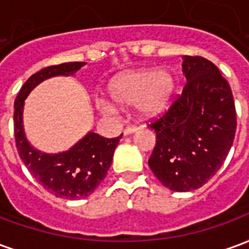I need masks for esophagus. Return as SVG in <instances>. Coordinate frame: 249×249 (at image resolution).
<instances>
[{
  "mask_svg": "<svg viewBox=\"0 0 249 249\" xmlns=\"http://www.w3.org/2000/svg\"><path fill=\"white\" fill-rule=\"evenodd\" d=\"M137 129H139V128H137L136 125H128V126H126V128L124 129V135L125 136L132 135V133H135Z\"/></svg>",
  "mask_w": 249,
  "mask_h": 249,
  "instance_id": "34e87169",
  "label": "esophagus"
}]
</instances>
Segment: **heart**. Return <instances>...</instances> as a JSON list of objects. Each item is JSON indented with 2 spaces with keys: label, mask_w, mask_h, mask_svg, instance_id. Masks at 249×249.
<instances>
[{
  "label": "heart",
  "mask_w": 249,
  "mask_h": 249,
  "mask_svg": "<svg viewBox=\"0 0 249 249\" xmlns=\"http://www.w3.org/2000/svg\"><path fill=\"white\" fill-rule=\"evenodd\" d=\"M176 77L168 69H137L126 71L114 78L109 85V97L119 107L136 104L140 117L157 119L167 112L176 92ZM105 112L113 109L107 103L100 104Z\"/></svg>",
  "instance_id": "heart-1"
}]
</instances>
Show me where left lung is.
Wrapping results in <instances>:
<instances>
[{"label": "left lung", "mask_w": 249, "mask_h": 249, "mask_svg": "<svg viewBox=\"0 0 249 249\" xmlns=\"http://www.w3.org/2000/svg\"><path fill=\"white\" fill-rule=\"evenodd\" d=\"M183 73V93L149 124L156 132L149 168L176 192L197 189L219 171L236 132L232 90L217 66L204 57L184 56Z\"/></svg>", "instance_id": "obj_1"}]
</instances>
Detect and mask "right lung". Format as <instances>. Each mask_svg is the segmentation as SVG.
<instances>
[{
	"label": "right lung",
	"mask_w": 249,
	"mask_h": 249,
	"mask_svg": "<svg viewBox=\"0 0 249 249\" xmlns=\"http://www.w3.org/2000/svg\"><path fill=\"white\" fill-rule=\"evenodd\" d=\"M85 62H65L41 69L28 78L14 101V137L16 146L30 175L57 197L77 200L89 196L103 181L113 160L121 136L105 139L89 132L69 151L49 155L37 151L26 140L22 124L25 98L30 90L46 78L71 76Z\"/></svg>",
	"instance_id": "obj_1"
}]
</instances>
